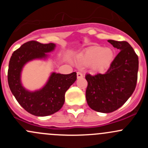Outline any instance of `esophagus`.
Returning <instances> with one entry per match:
<instances>
[{"label":"esophagus","mask_w":148,"mask_h":148,"mask_svg":"<svg viewBox=\"0 0 148 148\" xmlns=\"http://www.w3.org/2000/svg\"><path fill=\"white\" fill-rule=\"evenodd\" d=\"M77 78H78V79L82 78V77H83V74H82L80 71H78V72L77 73Z\"/></svg>","instance_id":"obj_1"}]
</instances>
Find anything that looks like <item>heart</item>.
I'll return each instance as SVG.
<instances>
[{
  "label": "heart",
  "instance_id": "b5f03b06",
  "mask_svg": "<svg viewBox=\"0 0 148 148\" xmlns=\"http://www.w3.org/2000/svg\"><path fill=\"white\" fill-rule=\"evenodd\" d=\"M114 57V52L112 49L92 46L79 56L78 60L82 64L92 65L97 71H103L111 64Z\"/></svg>",
  "mask_w": 148,
  "mask_h": 148
}]
</instances>
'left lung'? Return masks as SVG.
<instances>
[{
    "label": "left lung",
    "mask_w": 148,
    "mask_h": 148,
    "mask_svg": "<svg viewBox=\"0 0 148 148\" xmlns=\"http://www.w3.org/2000/svg\"><path fill=\"white\" fill-rule=\"evenodd\" d=\"M120 51L104 74L85 76L88 82V105L99 112L115 111L127 102L135 91L138 80V56L127 41L108 40Z\"/></svg>",
    "instance_id": "obj_1"
}]
</instances>
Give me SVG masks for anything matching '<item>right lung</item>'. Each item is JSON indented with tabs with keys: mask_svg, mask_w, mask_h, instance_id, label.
<instances>
[{
	"mask_svg": "<svg viewBox=\"0 0 148 148\" xmlns=\"http://www.w3.org/2000/svg\"><path fill=\"white\" fill-rule=\"evenodd\" d=\"M53 43L41 44L36 41L25 43L15 51L10 57L8 70V82L18 102L30 114L38 117L51 115L59 111L65 101V93L77 79V73L51 74L42 89L35 92L26 90L22 86L21 74L23 67L33 59H45L46 53L54 50Z\"/></svg>",
	"mask_w": 148,
	"mask_h": 148,
	"instance_id": "obj_1",
	"label": "right lung"
}]
</instances>
